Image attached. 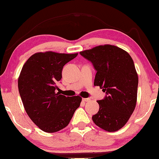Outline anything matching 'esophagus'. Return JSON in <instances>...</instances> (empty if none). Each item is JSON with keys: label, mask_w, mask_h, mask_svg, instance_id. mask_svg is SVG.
Wrapping results in <instances>:
<instances>
[{"label": "esophagus", "mask_w": 159, "mask_h": 159, "mask_svg": "<svg viewBox=\"0 0 159 159\" xmlns=\"http://www.w3.org/2000/svg\"><path fill=\"white\" fill-rule=\"evenodd\" d=\"M90 98H83V102H88V101H89L90 100Z\"/></svg>", "instance_id": "1"}]
</instances>
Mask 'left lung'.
<instances>
[{"instance_id":"8db88e82","label":"left lung","mask_w":159,"mask_h":159,"mask_svg":"<svg viewBox=\"0 0 159 159\" xmlns=\"http://www.w3.org/2000/svg\"><path fill=\"white\" fill-rule=\"evenodd\" d=\"M80 54L97 71L94 85L107 95L97 101L99 109L93 116V122L106 131H117L128 122L136 106L138 76L133 59L124 50L111 45H99Z\"/></svg>"}]
</instances>
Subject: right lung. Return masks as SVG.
Instances as JSON below:
<instances>
[{
  "mask_svg": "<svg viewBox=\"0 0 159 159\" xmlns=\"http://www.w3.org/2000/svg\"><path fill=\"white\" fill-rule=\"evenodd\" d=\"M78 55L52 51L31 55L21 69L18 89L26 114L43 131L55 133L68 125L82 98L56 93L65 64Z\"/></svg>",
  "mask_w": 159,
  "mask_h": 159,
  "instance_id": "1",
  "label": "right lung"
}]
</instances>
